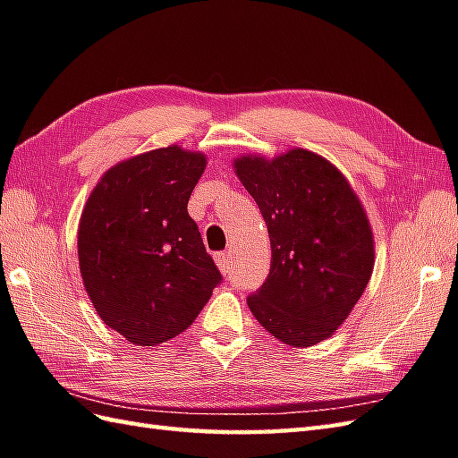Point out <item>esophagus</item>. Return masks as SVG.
Wrapping results in <instances>:
<instances>
[{"instance_id": "esophagus-1", "label": "esophagus", "mask_w": 458, "mask_h": 458, "mask_svg": "<svg viewBox=\"0 0 458 458\" xmlns=\"http://www.w3.org/2000/svg\"><path fill=\"white\" fill-rule=\"evenodd\" d=\"M215 261H216V267L220 268L222 275L230 273V268H232V255L230 253H216Z\"/></svg>"}]
</instances>
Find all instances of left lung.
Listing matches in <instances>:
<instances>
[{
	"label": "left lung",
	"instance_id": "left-lung-1",
	"mask_svg": "<svg viewBox=\"0 0 458 458\" xmlns=\"http://www.w3.org/2000/svg\"><path fill=\"white\" fill-rule=\"evenodd\" d=\"M233 170L271 240V268L248 298L251 313L288 346L325 341L354 310L375 265L373 232L356 191L335 164L306 148L275 158L243 155Z\"/></svg>",
	"mask_w": 458,
	"mask_h": 458
}]
</instances>
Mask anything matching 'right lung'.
<instances>
[{"label": "right lung", "instance_id": "obj_1", "mask_svg": "<svg viewBox=\"0 0 458 458\" xmlns=\"http://www.w3.org/2000/svg\"><path fill=\"white\" fill-rule=\"evenodd\" d=\"M205 166L199 150L155 148L117 162L87 199L81 276L100 319L131 344L183 333L222 280L187 213Z\"/></svg>", "mask_w": 458, "mask_h": 458}]
</instances>
